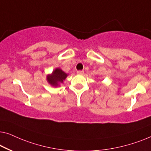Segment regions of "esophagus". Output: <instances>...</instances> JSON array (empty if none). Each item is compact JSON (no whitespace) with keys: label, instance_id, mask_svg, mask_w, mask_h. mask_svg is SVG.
I'll return each instance as SVG.
<instances>
[{"label":"esophagus","instance_id":"obj_1","mask_svg":"<svg viewBox=\"0 0 151 151\" xmlns=\"http://www.w3.org/2000/svg\"><path fill=\"white\" fill-rule=\"evenodd\" d=\"M83 73H84V71L83 70H78L77 71V74H78V75H83Z\"/></svg>","mask_w":151,"mask_h":151}]
</instances>
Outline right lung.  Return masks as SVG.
I'll list each match as a JSON object with an SVG mask.
<instances>
[{"mask_svg":"<svg viewBox=\"0 0 151 151\" xmlns=\"http://www.w3.org/2000/svg\"><path fill=\"white\" fill-rule=\"evenodd\" d=\"M67 76V74L62 71L61 69L56 68L52 73V75L47 76V79L53 86H58L59 83H62L64 81Z\"/></svg>","mask_w":151,"mask_h":151,"instance_id":"add662e5","label":"right lung"}]
</instances>
